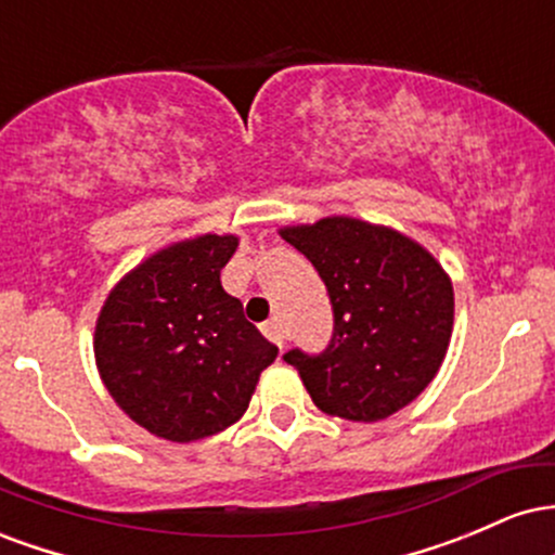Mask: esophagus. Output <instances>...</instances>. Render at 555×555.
Wrapping results in <instances>:
<instances>
[{
	"instance_id": "esophagus-1",
	"label": "esophagus",
	"mask_w": 555,
	"mask_h": 555,
	"mask_svg": "<svg viewBox=\"0 0 555 555\" xmlns=\"http://www.w3.org/2000/svg\"><path fill=\"white\" fill-rule=\"evenodd\" d=\"M263 334L269 336V339H271L273 344H276L279 349L284 347V331H282V323H279L276 318H273V321L266 323V326H263Z\"/></svg>"
}]
</instances>
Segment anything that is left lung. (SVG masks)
I'll list each match as a JSON object with an SVG mask.
<instances>
[{"label": "left lung", "mask_w": 555, "mask_h": 555, "mask_svg": "<svg viewBox=\"0 0 555 555\" xmlns=\"http://www.w3.org/2000/svg\"><path fill=\"white\" fill-rule=\"evenodd\" d=\"M326 284L334 336L318 358L284 362L331 417L380 423L412 404L441 371L454 331V284L428 247L354 216L279 229Z\"/></svg>", "instance_id": "left-lung-1"}]
</instances>
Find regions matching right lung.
Returning <instances> with one entry per match:
<instances>
[{
    "mask_svg": "<svg viewBox=\"0 0 555 555\" xmlns=\"http://www.w3.org/2000/svg\"><path fill=\"white\" fill-rule=\"evenodd\" d=\"M237 234H195L140 260L95 318L101 384L140 428L193 443L240 423L276 344L221 286Z\"/></svg>",
    "mask_w": 555,
    "mask_h": 555,
    "instance_id": "1",
    "label": "right lung"
}]
</instances>
